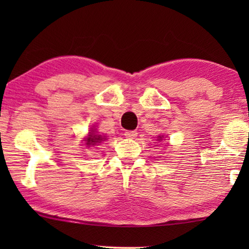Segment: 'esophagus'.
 I'll use <instances>...</instances> for the list:
<instances>
[{"mask_svg":"<svg viewBox=\"0 0 249 249\" xmlns=\"http://www.w3.org/2000/svg\"><path fill=\"white\" fill-rule=\"evenodd\" d=\"M124 136L129 139H134L136 136H137V131L136 130H129V131H125L124 132Z\"/></svg>","mask_w":249,"mask_h":249,"instance_id":"34e87169","label":"esophagus"}]
</instances>
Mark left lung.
<instances>
[{
  "mask_svg": "<svg viewBox=\"0 0 249 249\" xmlns=\"http://www.w3.org/2000/svg\"><path fill=\"white\" fill-rule=\"evenodd\" d=\"M162 138H163V136H159V141H160V142H161Z\"/></svg>",
  "mask_w": 249,
  "mask_h": 249,
  "instance_id": "obj_1",
  "label": "left lung"
}]
</instances>
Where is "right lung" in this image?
I'll use <instances>...</instances> for the list:
<instances>
[{"instance_id": "add662e5", "label": "right lung", "mask_w": 249, "mask_h": 249, "mask_svg": "<svg viewBox=\"0 0 249 249\" xmlns=\"http://www.w3.org/2000/svg\"><path fill=\"white\" fill-rule=\"evenodd\" d=\"M105 137H103L102 135H98L96 134V131H95V129H91L89 135H88V137L85 139V144H86L88 147H90V146H96V144H100L102 141H104Z\"/></svg>"}]
</instances>
